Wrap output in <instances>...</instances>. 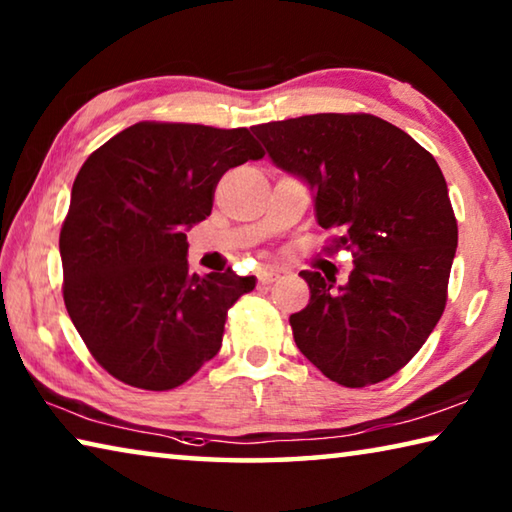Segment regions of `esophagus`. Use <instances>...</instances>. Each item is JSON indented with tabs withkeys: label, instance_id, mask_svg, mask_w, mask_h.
<instances>
[{
	"label": "esophagus",
	"instance_id": "obj_1",
	"mask_svg": "<svg viewBox=\"0 0 512 512\" xmlns=\"http://www.w3.org/2000/svg\"><path fill=\"white\" fill-rule=\"evenodd\" d=\"M277 277H280V273L273 271V268H262V271L257 273V280L262 284H271L277 280Z\"/></svg>",
	"mask_w": 512,
	"mask_h": 512
}]
</instances>
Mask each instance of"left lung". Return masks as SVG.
I'll list each match as a JSON object with an SVG mask.
<instances>
[{"label": "left lung", "instance_id": "1", "mask_svg": "<svg viewBox=\"0 0 512 512\" xmlns=\"http://www.w3.org/2000/svg\"><path fill=\"white\" fill-rule=\"evenodd\" d=\"M277 167L314 189L327 253L350 250L348 284L302 271L309 305L291 314L298 350L336 384L402 370L447 305L458 225L433 155L368 112H320L253 128Z\"/></svg>", "mask_w": 512, "mask_h": 512}]
</instances>
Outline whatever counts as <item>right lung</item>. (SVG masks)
<instances>
[{
  "label": "right lung",
  "mask_w": 512,
  "mask_h": 512,
  "mask_svg": "<svg viewBox=\"0 0 512 512\" xmlns=\"http://www.w3.org/2000/svg\"><path fill=\"white\" fill-rule=\"evenodd\" d=\"M262 158L248 128L140 121L83 162L60 228L63 300L112 377L171 391L221 350L255 277L189 275L185 230L210 216L225 171Z\"/></svg>",
  "instance_id": "obj_1"
}]
</instances>
